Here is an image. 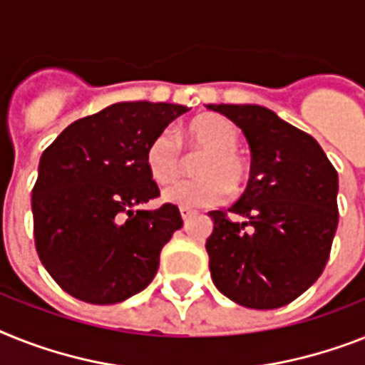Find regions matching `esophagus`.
Segmentation results:
<instances>
[{"label":"esophagus","mask_w":365,"mask_h":365,"mask_svg":"<svg viewBox=\"0 0 365 365\" xmlns=\"http://www.w3.org/2000/svg\"><path fill=\"white\" fill-rule=\"evenodd\" d=\"M194 215H195V212H194V210H192V209H186V207H180V216H182V220H185V222H186V220L192 218V216H194Z\"/></svg>","instance_id":"obj_1"}]
</instances>
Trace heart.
<instances>
[{"label":"heart","instance_id":"1","mask_svg":"<svg viewBox=\"0 0 365 365\" xmlns=\"http://www.w3.org/2000/svg\"><path fill=\"white\" fill-rule=\"evenodd\" d=\"M185 138L205 155L197 162L195 173L201 177L177 180L164 190V200L186 209L218 205L248 180V164L239 149L240 132L235 123L222 115H200L185 128ZM145 165L155 182L165 185L180 173L182 150L179 138L170 128L158 132L145 150Z\"/></svg>","mask_w":365,"mask_h":365}]
</instances>
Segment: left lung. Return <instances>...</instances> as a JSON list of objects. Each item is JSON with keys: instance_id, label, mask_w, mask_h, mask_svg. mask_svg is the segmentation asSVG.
<instances>
[{"instance_id": "obj_1", "label": "left lung", "mask_w": 365, "mask_h": 365, "mask_svg": "<svg viewBox=\"0 0 365 365\" xmlns=\"http://www.w3.org/2000/svg\"><path fill=\"white\" fill-rule=\"evenodd\" d=\"M207 108L239 126L252 150L246 192L227 212H209L210 276L244 308H282L323 274L338 230V171L312 135L269 108Z\"/></svg>"}]
</instances>
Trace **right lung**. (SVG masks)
<instances>
[{"mask_svg": "<svg viewBox=\"0 0 365 365\" xmlns=\"http://www.w3.org/2000/svg\"><path fill=\"white\" fill-rule=\"evenodd\" d=\"M186 111L168 102H117L68 125L42 153L31 195L35 248L71 297L117 304L153 282L182 218L171 203L135 209L160 195L145 150Z\"/></svg>", "mask_w": 365, "mask_h": 365, "instance_id": "obj_1", "label": "right lung"}]
</instances>
